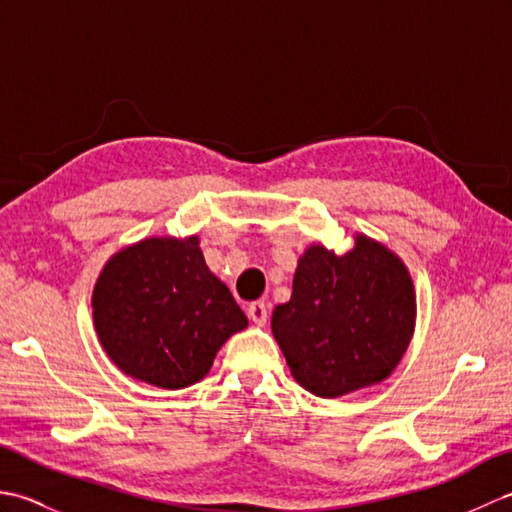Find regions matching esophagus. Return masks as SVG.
Here are the masks:
<instances>
[{"instance_id":"34e87169","label":"esophagus","mask_w":512,"mask_h":512,"mask_svg":"<svg viewBox=\"0 0 512 512\" xmlns=\"http://www.w3.org/2000/svg\"><path fill=\"white\" fill-rule=\"evenodd\" d=\"M248 319L253 321L255 325H266V319H268V306L264 301H253L248 306Z\"/></svg>"}]
</instances>
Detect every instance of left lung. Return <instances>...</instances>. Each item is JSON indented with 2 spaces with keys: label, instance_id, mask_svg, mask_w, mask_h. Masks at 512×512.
<instances>
[{
  "label": "left lung",
  "instance_id": "8db88e82",
  "mask_svg": "<svg viewBox=\"0 0 512 512\" xmlns=\"http://www.w3.org/2000/svg\"><path fill=\"white\" fill-rule=\"evenodd\" d=\"M270 323L292 376L314 396L339 398L380 383L400 363L416 323L409 270L365 235L345 255L310 246L290 301Z\"/></svg>",
  "mask_w": 512,
  "mask_h": 512
}]
</instances>
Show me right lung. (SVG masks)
Masks as SVG:
<instances>
[{
    "instance_id": "1",
    "label": "right lung",
    "mask_w": 512,
    "mask_h": 512,
    "mask_svg": "<svg viewBox=\"0 0 512 512\" xmlns=\"http://www.w3.org/2000/svg\"><path fill=\"white\" fill-rule=\"evenodd\" d=\"M198 237H149L116 253L94 286V328L127 376L182 389L209 372L246 314L204 262Z\"/></svg>"
}]
</instances>
